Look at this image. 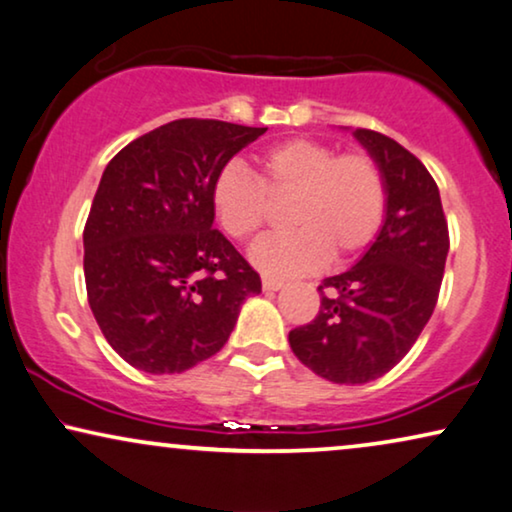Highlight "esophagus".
Listing matches in <instances>:
<instances>
[{
  "mask_svg": "<svg viewBox=\"0 0 512 512\" xmlns=\"http://www.w3.org/2000/svg\"><path fill=\"white\" fill-rule=\"evenodd\" d=\"M262 288L267 292H276V290L283 288V281H281V278H264Z\"/></svg>",
  "mask_w": 512,
  "mask_h": 512,
  "instance_id": "esophagus-1",
  "label": "esophagus"
}]
</instances>
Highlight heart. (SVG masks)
<instances>
[{
	"label": "heart",
	"mask_w": 512,
	"mask_h": 512,
	"mask_svg": "<svg viewBox=\"0 0 512 512\" xmlns=\"http://www.w3.org/2000/svg\"><path fill=\"white\" fill-rule=\"evenodd\" d=\"M257 176L236 163L213 182V210L236 241H250L271 220V201H288V234L264 238L250 260L269 276L309 274L327 255L349 260L370 248L388 206L386 175L363 149L339 154L313 138L276 142L257 154Z\"/></svg>",
	"instance_id": "b5f03b06"
}]
</instances>
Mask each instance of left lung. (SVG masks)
Returning a JSON list of instances; mask_svg holds the SVG:
<instances>
[{"label":"left lung","mask_w":512,"mask_h":512,"mask_svg":"<svg viewBox=\"0 0 512 512\" xmlns=\"http://www.w3.org/2000/svg\"><path fill=\"white\" fill-rule=\"evenodd\" d=\"M356 138L386 175L388 206L363 260L318 285L320 309L290 349L335 384H367L407 356L438 304L449 229L438 185L412 152L370 128Z\"/></svg>","instance_id":"left-lung-1"}]
</instances>
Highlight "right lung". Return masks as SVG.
<instances>
[{
    "mask_svg": "<svg viewBox=\"0 0 512 512\" xmlns=\"http://www.w3.org/2000/svg\"><path fill=\"white\" fill-rule=\"evenodd\" d=\"M267 128L177 119L107 163L84 227L86 295L128 365L175 374L227 344L260 274L213 229V182Z\"/></svg>",
    "mask_w": 512,
    "mask_h": 512,
    "instance_id": "obj_1",
    "label": "right lung"
}]
</instances>
